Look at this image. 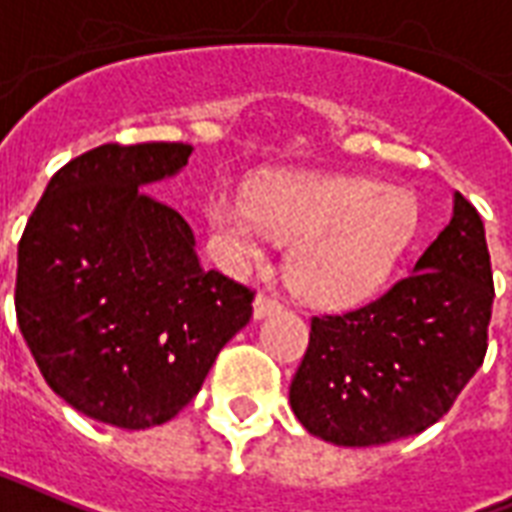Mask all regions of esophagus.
I'll use <instances>...</instances> for the list:
<instances>
[{
  "label": "esophagus",
  "instance_id": "obj_1",
  "mask_svg": "<svg viewBox=\"0 0 512 512\" xmlns=\"http://www.w3.org/2000/svg\"><path fill=\"white\" fill-rule=\"evenodd\" d=\"M282 308V303L276 298H271V295H265V292H260L255 298V319H263V317H271V314H276Z\"/></svg>",
  "mask_w": 512,
  "mask_h": 512
}]
</instances>
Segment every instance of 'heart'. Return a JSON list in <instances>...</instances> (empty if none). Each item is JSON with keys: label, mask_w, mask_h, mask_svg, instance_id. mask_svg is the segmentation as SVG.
I'll return each mask as SVG.
<instances>
[{"label": "heart", "mask_w": 512, "mask_h": 512, "mask_svg": "<svg viewBox=\"0 0 512 512\" xmlns=\"http://www.w3.org/2000/svg\"><path fill=\"white\" fill-rule=\"evenodd\" d=\"M419 222L403 187L365 177L287 174L252 187L249 198L220 195L209 225L233 263L263 260L268 239L290 245L287 282L314 306H349L384 282Z\"/></svg>", "instance_id": "heart-1"}]
</instances>
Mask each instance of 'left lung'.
<instances>
[{"instance_id":"left-lung-1","label":"left lung","mask_w":512,"mask_h":512,"mask_svg":"<svg viewBox=\"0 0 512 512\" xmlns=\"http://www.w3.org/2000/svg\"><path fill=\"white\" fill-rule=\"evenodd\" d=\"M491 257L478 209L454 217L381 298L311 319L290 386L303 427L335 446H381L443 419L489 349Z\"/></svg>"}]
</instances>
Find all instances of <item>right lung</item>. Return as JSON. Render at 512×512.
I'll return each mask as SVG.
<instances>
[{
    "instance_id": "right-lung-1",
    "label": "right lung",
    "mask_w": 512,
    "mask_h": 512,
    "mask_svg": "<svg viewBox=\"0 0 512 512\" xmlns=\"http://www.w3.org/2000/svg\"><path fill=\"white\" fill-rule=\"evenodd\" d=\"M182 142L101 144L61 166L18 241L15 317L58 397L104 424L174 419L255 292L204 271L193 230L147 190L177 174Z\"/></svg>"
}]
</instances>
